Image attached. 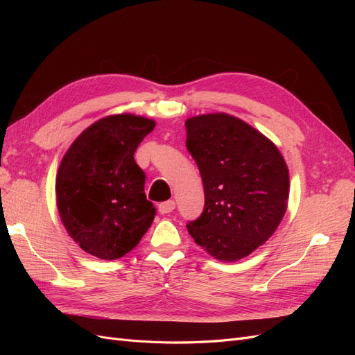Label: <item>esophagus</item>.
Listing matches in <instances>:
<instances>
[{"label": "esophagus", "mask_w": 355, "mask_h": 355, "mask_svg": "<svg viewBox=\"0 0 355 355\" xmlns=\"http://www.w3.org/2000/svg\"><path fill=\"white\" fill-rule=\"evenodd\" d=\"M175 207H176V202L173 201V200H168V201H164V202H161L159 206H158V210H159V213L161 214H167V213H171L175 210Z\"/></svg>", "instance_id": "34e87169"}]
</instances>
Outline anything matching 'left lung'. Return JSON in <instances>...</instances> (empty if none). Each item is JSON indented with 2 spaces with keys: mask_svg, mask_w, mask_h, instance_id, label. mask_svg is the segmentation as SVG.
<instances>
[{
  "mask_svg": "<svg viewBox=\"0 0 355 355\" xmlns=\"http://www.w3.org/2000/svg\"><path fill=\"white\" fill-rule=\"evenodd\" d=\"M187 149L204 185V210L187 228L222 262L249 256L275 232L288 198V170L278 148L228 114L185 121Z\"/></svg>",
  "mask_w": 355,
  "mask_h": 355,
  "instance_id": "8db88e82",
  "label": "left lung"
}]
</instances>
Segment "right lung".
Masks as SVG:
<instances>
[{
  "mask_svg": "<svg viewBox=\"0 0 355 355\" xmlns=\"http://www.w3.org/2000/svg\"><path fill=\"white\" fill-rule=\"evenodd\" d=\"M155 121L133 114L110 115L75 139L56 176L60 219L84 252L99 259L123 257L155 218L145 196V173L135 153Z\"/></svg>",
  "mask_w": 355,
  "mask_h": 355,
  "instance_id": "right-lung-1",
  "label": "right lung"
}]
</instances>
